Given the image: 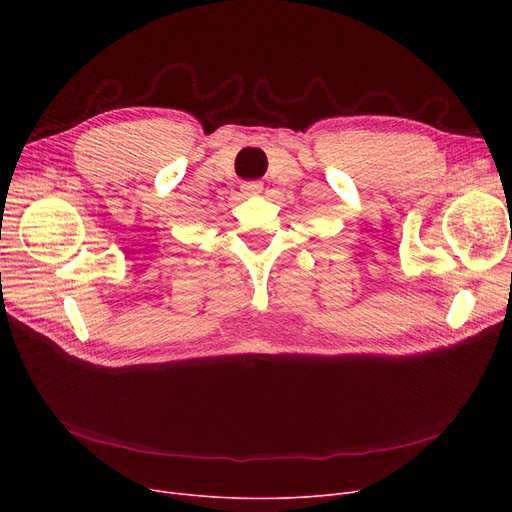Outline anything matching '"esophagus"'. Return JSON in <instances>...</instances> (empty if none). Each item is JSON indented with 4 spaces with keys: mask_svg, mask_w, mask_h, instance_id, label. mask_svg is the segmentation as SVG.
Here are the masks:
<instances>
[{
    "mask_svg": "<svg viewBox=\"0 0 512 512\" xmlns=\"http://www.w3.org/2000/svg\"><path fill=\"white\" fill-rule=\"evenodd\" d=\"M240 188H242V193H245L247 197H257L263 191V184L253 180V182H245Z\"/></svg>",
    "mask_w": 512,
    "mask_h": 512,
    "instance_id": "obj_1",
    "label": "esophagus"
}]
</instances>
